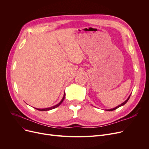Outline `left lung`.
<instances>
[{
  "instance_id": "1",
  "label": "left lung",
  "mask_w": 149,
  "mask_h": 149,
  "mask_svg": "<svg viewBox=\"0 0 149 149\" xmlns=\"http://www.w3.org/2000/svg\"><path fill=\"white\" fill-rule=\"evenodd\" d=\"M130 95H130V96L128 97V98L124 101V103H123L122 104H121L120 105H119V106H116V107H115V108H113V109H108V110H106V111H114V110H115V109H118V107H121V106H123V105H124L125 104H126L127 101H128V100H129V98H130Z\"/></svg>"
}]
</instances>
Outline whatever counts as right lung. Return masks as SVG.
Returning a JSON list of instances; mask_svg holds the SVG:
<instances>
[{
  "label": "right lung",
  "mask_w": 149,
  "mask_h": 149,
  "mask_svg": "<svg viewBox=\"0 0 149 149\" xmlns=\"http://www.w3.org/2000/svg\"><path fill=\"white\" fill-rule=\"evenodd\" d=\"M65 93L64 96H63V98H62V100H61L60 102L58 104H57V105L54 106H52V107H49V108H45V109H36H36H37V110L40 111H49V110H51V109H55V108H56V107H58V106H59L62 103L63 101V100H64V99H65Z\"/></svg>",
  "instance_id": "obj_1"
}]
</instances>
